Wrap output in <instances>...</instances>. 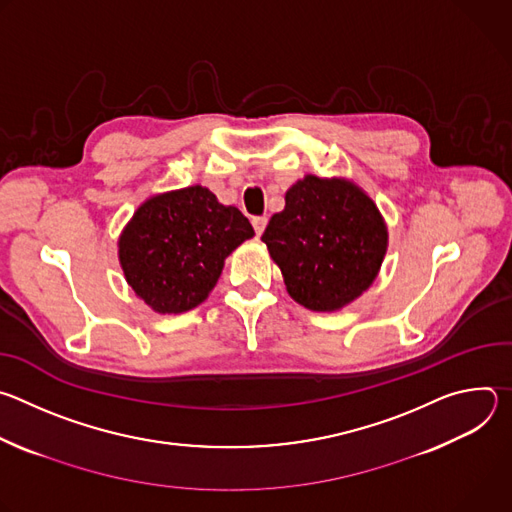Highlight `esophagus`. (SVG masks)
<instances>
[{"instance_id": "obj_1", "label": "esophagus", "mask_w": 512, "mask_h": 512, "mask_svg": "<svg viewBox=\"0 0 512 512\" xmlns=\"http://www.w3.org/2000/svg\"><path fill=\"white\" fill-rule=\"evenodd\" d=\"M251 225H253L255 233L261 235L265 231V227H267V216H253L251 218Z\"/></svg>"}]
</instances>
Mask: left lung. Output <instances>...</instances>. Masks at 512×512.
I'll use <instances>...</instances> for the list:
<instances>
[{"label":"left lung","mask_w":512,"mask_h":512,"mask_svg":"<svg viewBox=\"0 0 512 512\" xmlns=\"http://www.w3.org/2000/svg\"><path fill=\"white\" fill-rule=\"evenodd\" d=\"M289 296L332 312L356 300L381 267L387 229L375 202L354 184L306 176L285 194L261 237Z\"/></svg>","instance_id":"8db88e82"}]
</instances>
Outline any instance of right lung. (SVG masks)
<instances>
[{"label":"right lung","mask_w":512,"mask_h":512,"mask_svg":"<svg viewBox=\"0 0 512 512\" xmlns=\"http://www.w3.org/2000/svg\"><path fill=\"white\" fill-rule=\"evenodd\" d=\"M253 235L239 208L190 186L137 208L119 239V259L145 304L160 314H180L206 300L225 259Z\"/></svg>","instance_id":"add662e5"}]
</instances>
